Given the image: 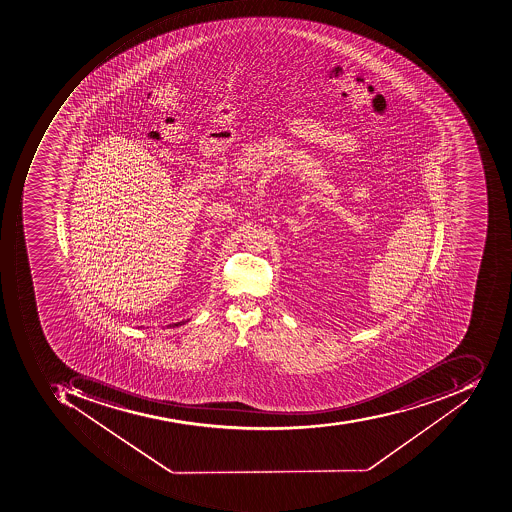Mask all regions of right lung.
I'll return each instance as SVG.
<instances>
[{
	"mask_svg": "<svg viewBox=\"0 0 512 512\" xmlns=\"http://www.w3.org/2000/svg\"><path fill=\"white\" fill-rule=\"evenodd\" d=\"M182 324V322H177V324H174V327H177V325Z\"/></svg>",
	"mask_w": 512,
	"mask_h": 512,
	"instance_id": "1",
	"label": "right lung"
}]
</instances>
